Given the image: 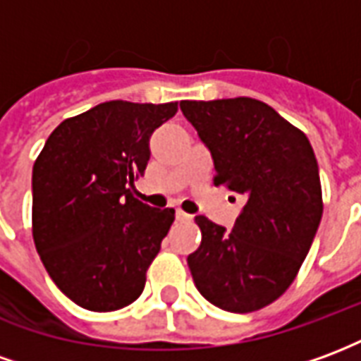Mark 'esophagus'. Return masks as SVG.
<instances>
[{"instance_id": "1", "label": "esophagus", "mask_w": 361, "mask_h": 361, "mask_svg": "<svg viewBox=\"0 0 361 361\" xmlns=\"http://www.w3.org/2000/svg\"><path fill=\"white\" fill-rule=\"evenodd\" d=\"M176 219L180 220V222H191V220H193V216H191V214H188V212H183L178 209V211H176Z\"/></svg>"}]
</instances>
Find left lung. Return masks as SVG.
<instances>
[{
	"mask_svg": "<svg viewBox=\"0 0 361 361\" xmlns=\"http://www.w3.org/2000/svg\"><path fill=\"white\" fill-rule=\"evenodd\" d=\"M180 108L211 150L214 185L245 197L230 232L195 219L193 282L220 310L257 311L286 292L313 243L323 214L317 158L303 131L255 98L183 100Z\"/></svg>",
	"mask_w": 361,
	"mask_h": 361,
	"instance_id": "1",
	"label": "left lung"
}]
</instances>
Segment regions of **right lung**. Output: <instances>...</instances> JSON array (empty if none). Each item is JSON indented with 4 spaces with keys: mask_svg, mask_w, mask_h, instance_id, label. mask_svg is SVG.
<instances>
[{
    "mask_svg": "<svg viewBox=\"0 0 361 361\" xmlns=\"http://www.w3.org/2000/svg\"><path fill=\"white\" fill-rule=\"evenodd\" d=\"M178 102L110 100L61 121L32 168V238L50 279L89 311H116L142 294L173 209L131 193L154 129Z\"/></svg>",
    "mask_w": 361,
    "mask_h": 361,
    "instance_id": "1",
    "label": "right lung"
}]
</instances>
